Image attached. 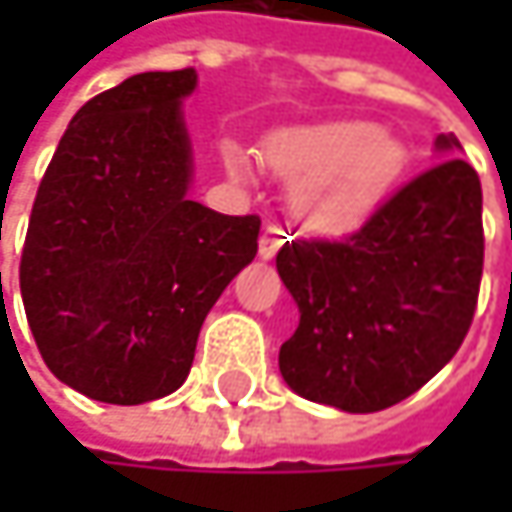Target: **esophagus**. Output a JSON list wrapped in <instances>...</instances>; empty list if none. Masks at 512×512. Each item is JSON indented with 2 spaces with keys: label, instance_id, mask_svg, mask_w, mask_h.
I'll list each match as a JSON object with an SVG mask.
<instances>
[{
  "label": "esophagus",
  "instance_id": "obj_1",
  "mask_svg": "<svg viewBox=\"0 0 512 512\" xmlns=\"http://www.w3.org/2000/svg\"><path fill=\"white\" fill-rule=\"evenodd\" d=\"M281 231L278 228H272V225H266L263 228V234H260V257L263 260H269V257H275V252L281 249Z\"/></svg>",
  "mask_w": 512,
  "mask_h": 512
}]
</instances>
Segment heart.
<instances>
[{
    "label": "heart",
    "instance_id": "1",
    "mask_svg": "<svg viewBox=\"0 0 512 512\" xmlns=\"http://www.w3.org/2000/svg\"><path fill=\"white\" fill-rule=\"evenodd\" d=\"M266 154L296 183L293 204L302 222L323 234H341L364 222L406 165V148L394 133L358 118L281 130L269 139ZM228 165L234 174H249L240 148L228 151Z\"/></svg>",
    "mask_w": 512,
    "mask_h": 512
}]
</instances>
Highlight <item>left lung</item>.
<instances>
[{"mask_svg": "<svg viewBox=\"0 0 512 512\" xmlns=\"http://www.w3.org/2000/svg\"><path fill=\"white\" fill-rule=\"evenodd\" d=\"M442 133L448 156L394 192L341 243H287L278 275L299 305L278 370L305 400L379 412L430 382L460 350L483 275V192Z\"/></svg>", "mask_w": 512, "mask_h": 512, "instance_id": "left-lung-1", "label": "left lung"}]
</instances>
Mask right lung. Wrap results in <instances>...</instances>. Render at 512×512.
<instances>
[{
    "label": "right lung",
    "instance_id": "right-lung-1",
    "mask_svg": "<svg viewBox=\"0 0 512 512\" xmlns=\"http://www.w3.org/2000/svg\"><path fill=\"white\" fill-rule=\"evenodd\" d=\"M198 73L151 70L88 100L38 186L20 260L35 344L73 391L115 406L189 376L204 317L257 255V216L189 198L183 100Z\"/></svg>",
    "mask_w": 512,
    "mask_h": 512
}]
</instances>
